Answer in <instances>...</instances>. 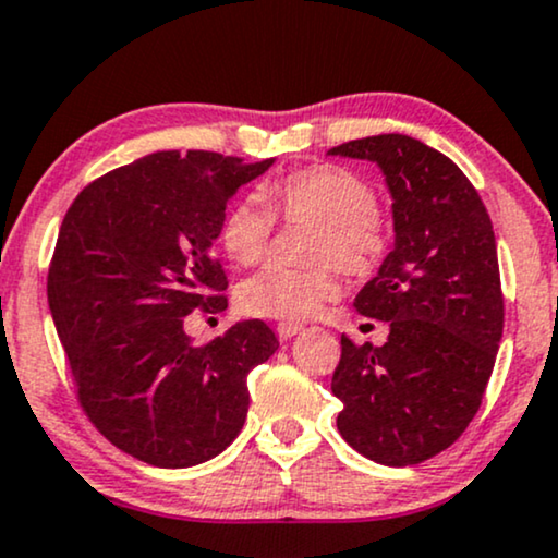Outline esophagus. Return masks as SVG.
<instances>
[{"mask_svg":"<svg viewBox=\"0 0 558 558\" xmlns=\"http://www.w3.org/2000/svg\"><path fill=\"white\" fill-rule=\"evenodd\" d=\"M301 329H303L301 324H291V322L278 324V337H280V342H288V340H291V337L299 335Z\"/></svg>","mask_w":558,"mask_h":558,"instance_id":"1","label":"esophagus"}]
</instances>
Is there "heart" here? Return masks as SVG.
<instances>
[{
	"instance_id": "heart-1",
	"label": "heart",
	"mask_w": 558,
	"mask_h": 558,
	"mask_svg": "<svg viewBox=\"0 0 558 558\" xmlns=\"http://www.w3.org/2000/svg\"><path fill=\"white\" fill-rule=\"evenodd\" d=\"M274 216L288 223H308L303 257L319 263L301 270L270 267L236 288V306L246 316L272 322H306L337 299L331 265L348 275H365L386 252V231L376 214V193L361 174L344 167L319 165L288 174L263 187ZM272 217L257 201H239L221 221V244L231 263H259L270 242Z\"/></svg>"
}]
</instances>
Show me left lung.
<instances>
[{
  "instance_id": "1",
  "label": "left lung",
  "mask_w": 558,
  "mask_h": 558,
  "mask_svg": "<svg viewBox=\"0 0 558 558\" xmlns=\"http://www.w3.org/2000/svg\"><path fill=\"white\" fill-rule=\"evenodd\" d=\"M327 154L373 161L393 218V250L352 303L389 322V340L357 348L342 335L337 429L371 461L412 466L453 446L482 407L505 324L495 231L466 174L417 138L380 133Z\"/></svg>"
}]
</instances>
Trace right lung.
I'll return each mask as SVG.
<instances>
[{
	"label": "right lung",
	"instance_id": "obj_1",
	"mask_svg": "<svg viewBox=\"0 0 558 558\" xmlns=\"http://www.w3.org/2000/svg\"><path fill=\"white\" fill-rule=\"evenodd\" d=\"M275 165L214 151H157L102 174L63 218L48 308L80 401L116 448L187 469L239 435L246 376L278 350L250 319L195 348L193 308H227L214 242L236 190Z\"/></svg>",
	"mask_w": 558,
	"mask_h": 558
}]
</instances>
